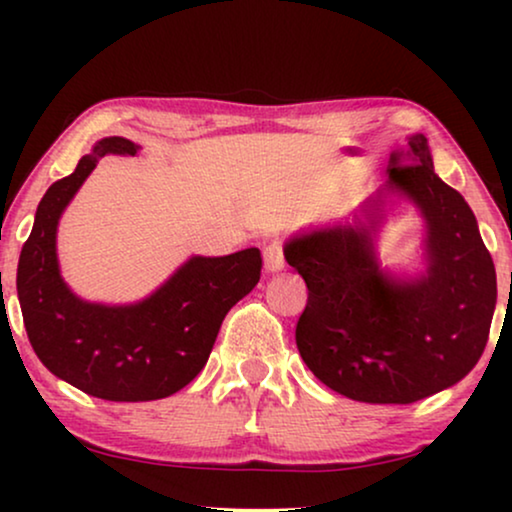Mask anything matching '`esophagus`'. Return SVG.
I'll return each mask as SVG.
<instances>
[{
	"mask_svg": "<svg viewBox=\"0 0 512 512\" xmlns=\"http://www.w3.org/2000/svg\"><path fill=\"white\" fill-rule=\"evenodd\" d=\"M284 251H282V244L279 242H272L268 247L263 249V268L268 275H275V272H282L284 270Z\"/></svg>",
	"mask_w": 512,
	"mask_h": 512,
	"instance_id": "34e87169",
	"label": "esophagus"
}]
</instances>
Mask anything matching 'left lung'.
I'll return each instance as SVG.
<instances>
[{
  "mask_svg": "<svg viewBox=\"0 0 512 512\" xmlns=\"http://www.w3.org/2000/svg\"><path fill=\"white\" fill-rule=\"evenodd\" d=\"M398 199L416 207L423 268L382 266L376 244ZM284 258L307 284L298 352L326 387L361 403H415L450 389L485 352L496 272L464 195L433 170L422 132L391 151L387 181L345 223L298 230Z\"/></svg>",
  "mask_w": 512,
  "mask_h": 512,
  "instance_id": "1",
  "label": "left lung"
}]
</instances>
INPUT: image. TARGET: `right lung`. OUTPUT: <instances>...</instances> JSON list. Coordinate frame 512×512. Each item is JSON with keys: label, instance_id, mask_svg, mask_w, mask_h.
<instances>
[{"label": "right lung", "instance_id": "right-lung-1", "mask_svg": "<svg viewBox=\"0 0 512 512\" xmlns=\"http://www.w3.org/2000/svg\"><path fill=\"white\" fill-rule=\"evenodd\" d=\"M125 137L95 142L69 177L41 198L18 261V300L34 354L55 377L104 401H156L205 368L221 321L261 279L256 247L188 256L135 303H97L72 291L58 258L62 214L104 156H137Z\"/></svg>", "mask_w": 512, "mask_h": 512}]
</instances>
